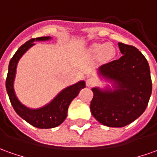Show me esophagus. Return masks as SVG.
<instances>
[{"instance_id":"obj_1","label":"esophagus","mask_w":157,"mask_h":157,"mask_svg":"<svg viewBox=\"0 0 157 157\" xmlns=\"http://www.w3.org/2000/svg\"><path fill=\"white\" fill-rule=\"evenodd\" d=\"M95 84V80L94 78H87L86 80V85L87 87H93Z\"/></svg>"}]
</instances>
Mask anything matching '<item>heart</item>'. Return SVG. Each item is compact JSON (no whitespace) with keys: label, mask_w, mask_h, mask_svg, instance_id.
<instances>
[{"label":"heart","mask_w":157,"mask_h":157,"mask_svg":"<svg viewBox=\"0 0 157 157\" xmlns=\"http://www.w3.org/2000/svg\"><path fill=\"white\" fill-rule=\"evenodd\" d=\"M91 51H92L93 53L100 54L101 58L104 60L110 59L111 57H113L115 53L114 48L113 47L112 44H95L92 46Z\"/></svg>","instance_id":"heart-1"}]
</instances>
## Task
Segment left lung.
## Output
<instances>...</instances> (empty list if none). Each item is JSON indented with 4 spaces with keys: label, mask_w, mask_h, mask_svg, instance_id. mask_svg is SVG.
<instances>
[{
    "label": "left lung",
    "mask_w": 157,
    "mask_h": 157,
    "mask_svg": "<svg viewBox=\"0 0 157 157\" xmlns=\"http://www.w3.org/2000/svg\"><path fill=\"white\" fill-rule=\"evenodd\" d=\"M122 56L101 65L99 75L113 87H93V116L109 127H124L145 111L152 92L149 63L137 48L119 43Z\"/></svg>",
    "instance_id": "1"
}]
</instances>
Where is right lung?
Returning <instances> with one entry per match:
<instances>
[{
  "label": "right lung",
  "mask_w": 157,
  "mask_h": 157,
  "mask_svg": "<svg viewBox=\"0 0 157 157\" xmlns=\"http://www.w3.org/2000/svg\"><path fill=\"white\" fill-rule=\"evenodd\" d=\"M51 38V37L33 38L22 44L9 62L8 72L6 80L7 94L16 113L23 119H25L27 123L39 129H50L60 125L67 117L68 108L71 101L78 95L81 89L86 87L85 82L80 81L74 85L63 89L50 103L37 109L29 108L23 105L18 100L13 89V82L15 78L18 62L20 57L35 44L34 41H46Z\"/></svg>",
  "instance_id": "add662e5"
}]
</instances>
